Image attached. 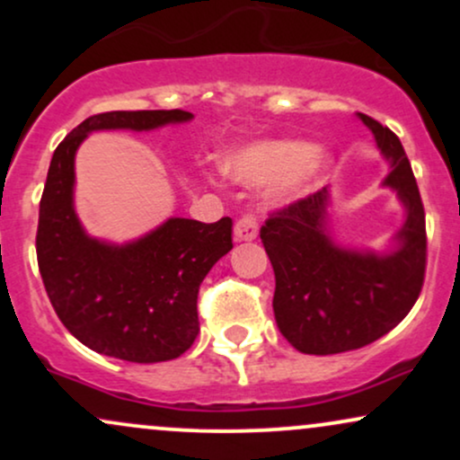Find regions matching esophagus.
Listing matches in <instances>:
<instances>
[{"label": "esophagus", "instance_id": "esophagus-1", "mask_svg": "<svg viewBox=\"0 0 460 460\" xmlns=\"http://www.w3.org/2000/svg\"><path fill=\"white\" fill-rule=\"evenodd\" d=\"M257 237V223L252 216H242L234 225V240L235 242H251Z\"/></svg>", "mask_w": 460, "mask_h": 460}]
</instances>
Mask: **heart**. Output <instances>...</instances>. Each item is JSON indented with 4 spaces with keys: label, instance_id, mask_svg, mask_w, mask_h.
<instances>
[{
    "label": "heart",
    "instance_id": "1",
    "mask_svg": "<svg viewBox=\"0 0 460 460\" xmlns=\"http://www.w3.org/2000/svg\"><path fill=\"white\" fill-rule=\"evenodd\" d=\"M332 166V153L322 145L292 138L255 140L231 151L223 172L235 183L268 186V200L277 208L309 197L322 186Z\"/></svg>",
    "mask_w": 460,
    "mask_h": 460
}]
</instances>
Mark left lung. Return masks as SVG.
<instances>
[{"mask_svg": "<svg viewBox=\"0 0 460 460\" xmlns=\"http://www.w3.org/2000/svg\"><path fill=\"white\" fill-rule=\"evenodd\" d=\"M357 116L392 168L383 188H392L404 208V223L387 251L337 244L329 188L281 209L261 226L277 279V326L305 355L357 350L387 335L413 307L424 283L426 218L411 164L392 129L361 112Z\"/></svg>", "mask_w": 460, "mask_h": 460, "instance_id": "obj_1", "label": "left lung"}]
</instances>
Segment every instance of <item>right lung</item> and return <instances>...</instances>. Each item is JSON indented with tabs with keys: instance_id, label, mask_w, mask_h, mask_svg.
Segmentation results:
<instances>
[{
	"instance_id": "right-lung-1",
	"label": "right lung",
	"mask_w": 460,
	"mask_h": 460,
	"mask_svg": "<svg viewBox=\"0 0 460 460\" xmlns=\"http://www.w3.org/2000/svg\"><path fill=\"white\" fill-rule=\"evenodd\" d=\"M192 119L183 110L94 114L51 157L36 234L39 270L58 318L99 355L131 363L183 355L199 335V288L234 248V223L168 218L125 244L88 235L75 212V153L93 131H151Z\"/></svg>"
}]
</instances>
